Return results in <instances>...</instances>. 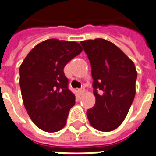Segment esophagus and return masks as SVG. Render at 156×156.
Returning <instances> with one entry per match:
<instances>
[{"mask_svg": "<svg viewBox=\"0 0 156 156\" xmlns=\"http://www.w3.org/2000/svg\"><path fill=\"white\" fill-rule=\"evenodd\" d=\"M78 93L80 94H83L84 93V88H79V89H78Z\"/></svg>", "mask_w": 156, "mask_h": 156, "instance_id": "34e87169", "label": "esophagus"}]
</instances>
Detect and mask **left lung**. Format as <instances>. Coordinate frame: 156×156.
Wrapping results in <instances>:
<instances>
[{"instance_id":"left-lung-1","label":"left lung","mask_w":156,"mask_h":156,"mask_svg":"<svg viewBox=\"0 0 156 156\" xmlns=\"http://www.w3.org/2000/svg\"><path fill=\"white\" fill-rule=\"evenodd\" d=\"M92 68L94 106L87 110L88 121L99 131L118 128L135 95L137 72L134 62L117 46L102 38L80 42Z\"/></svg>"}]
</instances>
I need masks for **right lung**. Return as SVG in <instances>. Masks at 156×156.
I'll return each mask as SVG.
<instances>
[{
	"mask_svg": "<svg viewBox=\"0 0 156 156\" xmlns=\"http://www.w3.org/2000/svg\"><path fill=\"white\" fill-rule=\"evenodd\" d=\"M76 41L48 39L29 52L20 66V88L26 110L41 130L64 127L75 95L68 89L64 67L81 53Z\"/></svg>",
	"mask_w": 156,
	"mask_h": 156,
	"instance_id": "add662e5",
	"label": "right lung"
}]
</instances>
